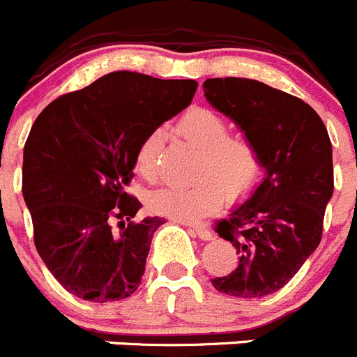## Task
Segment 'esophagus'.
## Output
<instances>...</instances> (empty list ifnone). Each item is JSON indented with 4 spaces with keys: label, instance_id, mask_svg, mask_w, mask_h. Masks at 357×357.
<instances>
[{
    "label": "esophagus",
    "instance_id": "esophagus-1",
    "mask_svg": "<svg viewBox=\"0 0 357 357\" xmlns=\"http://www.w3.org/2000/svg\"><path fill=\"white\" fill-rule=\"evenodd\" d=\"M191 230L195 231V234L198 235L202 241H212V238H214V234H212V230L208 227H205V225H192Z\"/></svg>",
    "mask_w": 357,
    "mask_h": 357
}]
</instances>
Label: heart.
I'll return each mask as SVG.
<instances>
[{
    "instance_id": "b5f03b06",
    "label": "heart",
    "mask_w": 357,
    "mask_h": 357,
    "mask_svg": "<svg viewBox=\"0 0 357 357\" xmlns=\"http://www.w3.org/2000/svg\"><path fill=\"white\" fill-rule=\"evenodd\" d=\"M176 134L195 146L198 159L191 185L162 188L149 196L153 214L192 223L218 211L227 198L238 204L258 188L264 176V159L258 146L244 136H231L227 120L215 111L195 106L176 122ZM162 130H150L134 153L136 172L153 181L159 168Z\"/></svg>"
}]
</instances>
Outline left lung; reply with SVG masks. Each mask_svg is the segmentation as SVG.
Instances as JSON below:
<instances>
[{"label":"left lung","mask_w":357,"mask_h":357,"mask_svg":"<svg viewBox=\"0 0 357 357\" xmlns=\"http://www.w3.org/2000/svg\"><path fill=\"white\" fill-rule=\"evenodd\" d=\"M208 102L258 146L266 178L250 200L215 223L237 250L238 264L212 285L231 297H264L285 287L317 250L331 200L333 149L310 104L255 79L204 83Z\"/></svg>","instance_id":"8db88e82"}]
</instances>
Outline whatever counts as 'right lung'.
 <instances>
[{
  "instance_id": "1",
  "label": "right lung",
  "mask_w": 357,
  "mask_h": 357,
  "mask_svg": "<svg viewBox=\"0 0 357 357\" xmlns=\"http://www.w3.org/2000/svg\"><path fill=\"white\" fill-rule=\"evenodd\" d=\"M196 86L192 79L111 72L52 100L35 120L22 196L38 255L74 296L107 303L138 290L165 219L132 221L142 204L123 188L139 142L188 107Z\"/></svg>"
}]
</instances>
